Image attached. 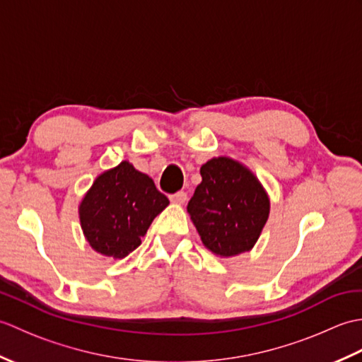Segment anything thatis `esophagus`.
Instances as JSON below:
<instances>
[{
	"mask_svg": "<svg viewBox=\"0 0 362 362\" xmlns=\"http://www.w3.org/2000/svg\"><path fill=\"white\" fill-rule=\"evenodd\" d=\"M169 199H171V202H174V204H185L188 196H187V193H183V191H179V193L169 196Z\"/></svg>",
	"mask_w": 362,
	"mask_h": 362,
	"instance_id": "1",
	"label": "esophagus"
}]
</instances>
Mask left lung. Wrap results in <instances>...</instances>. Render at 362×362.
Segmentation results:
<instances>
[{
	"mask_svg": "<svg viewBox=\"0 0 362 362\" xmlns=\"http://www.w3.org/2000/svg\"><path fill=\"white\" fill-rule=\"evenodd\" d=\"M201 175L187 210L204 245L224 258L249 252L271 210L263 185L240 161L228 157L209 160Z\"/></svg>",
	"mask_w": 362,
	"mask_h": 362,
	"instance_id": "8db88e82",
	"label": "left lung"
}]
</instances>
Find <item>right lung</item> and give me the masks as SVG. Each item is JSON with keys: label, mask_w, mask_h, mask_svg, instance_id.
I'll return each mask as SVG.
<instances>
[{"label": "right lung", "mask_w": 362, "mask_h": 362, "mask_svg": "<svg viewBox=\"0 0 362 362\" xmlns=\"http://www.w3.org/2000/svg\"><path fill=\"white\" fill-rule=\"evenodd\" d=\"M156 183L121 161L96 177L79 205V219L88 244L105 257L124 258L141 244L153 218L168 206Z\"/></svg>", "instance_id": "1"}]
</instances>
